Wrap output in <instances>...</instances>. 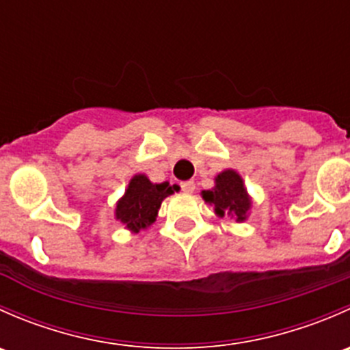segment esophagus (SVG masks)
Masks as SVG:
<instances>
[{
    "mask_svg": "<svg viewBox=\"0 0 350 350\" xmlns=\"http://www.w3.org/2000/svg\"><path fill=\"white\" fill-rule=\"evenodd\" d=\"M181 189L185 193H195V189H196V185H195V181H185V183H181Z\"/></svg>",
    "mask_w": 350,
    "mask_h": 350,
    "instance_id": "34e87169",
    "label": "esophagus"
}]
</instances>
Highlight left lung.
<instances>
[{"label":"left lung","mask_w":350,"mask_h":350,"mask_svg":"<svg viewBox=\"0 0 350 350\" xmlns=\"http://www.w3.org/2000/svg\"><path fill=\"white\" fill-rule=\"evenodd\" d=\"M204 201L215 206V213L224 217L237 218V221H243L247 217V211L250 208V200L247 196L243 181L235 171L220 172L215 178V188L211 191H203Z\"/></svg>","instance_id":"left-lung-1"}]
</instances>
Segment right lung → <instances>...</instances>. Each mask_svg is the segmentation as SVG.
I'll return each mask as SVG.
<instances>
[{
  "instance_id": "1",
  "label": "right lung",
  "mask_w": 350,
  "mask_h": 350,
  "mask_svg": "<svg viewBox=\"0 0 350 350\" xmlns=\"http://www.w3.org/2000/svg\"><path fill=\"white\" fill-rule=\"evenodd\" d=\"M176 186L169 183L154 185L144 174L133 176L125 196L116 204V220L126 225L132 232H140L155 220L162 200L172 195Z\"/></svg>"
}]
</instances>
